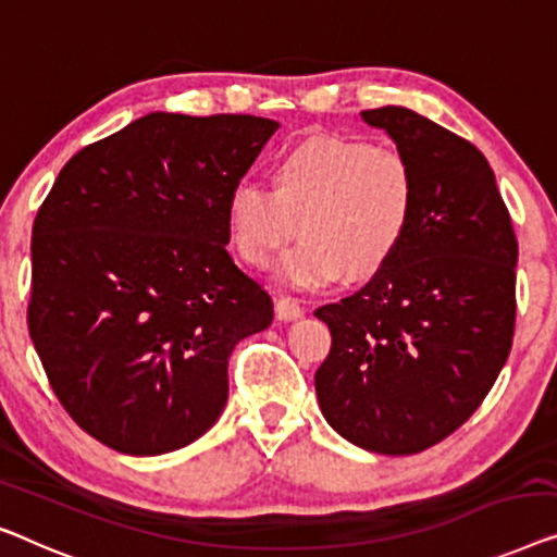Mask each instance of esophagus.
<instances>
[{"label":"esophagus","instance_id":"obj_1","mask_svg":"<svg viewBox=\"0 0 557 557\" xmlns=\"http://www.w3.org/2000/svg\"><path fill=\"white\" fill-rule=\"evenodd\" d=\"M276 317L281 321H296L304 317V309L294 301V298L281 296V298H276Z\"/></svg>","mask_w":557,"mask_h":557}]
</instances>
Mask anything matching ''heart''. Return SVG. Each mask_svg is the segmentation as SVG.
<instances>
[{
  "label": "heart",
  "instance_id": "b5f03b06",
  "mask_svg": "<svg viewBox=\"0 0 557 557\" xmlns=\"http://www.w3.org/2000/svg\"><path fill=\"white\" fill-rule=\"evenodd\" d=\"M417 211V178L405 152L336 135L286 148L271 168V190L240 183L228 193L231 238L240 259L265 269L294 238L301 244L276 265L292 288L372 278L399 253Z\"/></svg>",
  "mask_w": 557,
  "mask_h": 557
}]
</instances>
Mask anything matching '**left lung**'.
Here are the masks:
<instances>
[{"label": "left lung", "mask_w": 557, "mask_h": 557, "mask_svg": "<svg viewBox=\"0 0 557 557\" xmlns=\"http://www.w3.org/2000/svg\"><path fill=\"white\" fill-rule=\"evenodd\" d=\"M361 120L412 163L417 211L364 288L313 311L332 332L313 384L321 414L351 445L414 455L472 417L510 357L518 240L472 143L397 104Z\"/></svg>", "instance_id": "obj_1"}]
</instances>
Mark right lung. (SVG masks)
<instances>
[{
    "mask_svg": "<svg viewBox=\"0 0 557 557\" xmlns=\"http://www.w3.org/2000/svg\"><path fill=\"white\" fill-rule=\"evenodd\" d=\"M278 123L150 112L70 158L32 228V344L87 434L152 457L228 401V359L273 301L225 251V203Z\"/></svg>",
    "mask_w": 557,
    "mask_h": 557,
    "instance_id": "obj_1",
    "label": "right lung"
}]
</instances>
